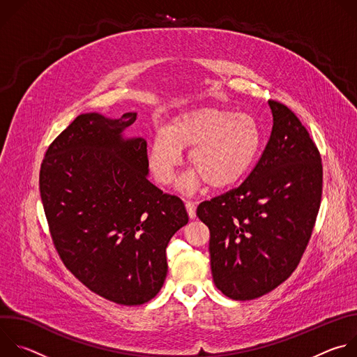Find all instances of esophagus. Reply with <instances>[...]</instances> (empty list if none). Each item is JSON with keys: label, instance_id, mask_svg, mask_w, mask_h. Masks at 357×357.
Here are the masks:
<instances>
[{"label": "esophagus", "instance_id": "esophagus-1", "mask_svg": "<svg viewBox=\"0 0 357 357\" xmlns=\"http://www.w3.org/2000/svg\"><path fill=\"white\" fill-rule=\"evenodd\" d=\"M185 206H186V211H188V215L190 219H195L196 218V206L193 202H185Z\"/></svg>", "mask_w": 357, "mask_h": 357}]
</instances>
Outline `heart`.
<instances>
[{"instance_id":"b5f03b06","label":"heart","mask_w":357,"mask_h":357,"mask_svg":"<svg viewBox=\"0 0 357 357\" xmlns=\"http://www.w3.org/2000/svg\"><path fill=\"white\" fill-rule=\"evenodd\" d=\"M263 144L260 126L248 114L219 107H196L176 114L152 138L148 164L161 185H171L182 164L183 149L195 168L181 182L185 192L209 183L223 189L238 182L256 162Z\"/></svg>"}]
</instances>
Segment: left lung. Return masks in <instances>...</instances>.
Returning <instances> with one entry per match:
<instances>
[{
    "label": "left lung",
    "instance_id": "1",
    "mask_svg": "<svg viewBox=\"0 0 357 357\" xmlns=\"http://www.w3.org/2000/svg\"><path fill=\"white\" fill-rule=\"evenodd\" d=\"M268 106L273 130L256 168L237 189L196 211L211 230L215 285L236 301L259 298L292 274L321 205L317 145L287 106L271 100Z\"/></svg>",
    "mask_w": 357,
    "mask_h": 357
}]
</instances>
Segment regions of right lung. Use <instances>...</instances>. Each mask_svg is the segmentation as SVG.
Wrapping results in <instances>:
<instances>
[{
    "label": "right lung",
    "mask_w": 357,
    "mask_h": 357,
    "mask_svg": "<svg viewBox=\"0 0 357 357\" xmlns=\"http://www.w3.org/2000/svg\"><path fill=\"white\" fill-rule=\"evenodd\" d=\"M137 113L77 116L50 144L40 199L65 266L90 291L141 305L164 285L167 245L189 218L183 202L148 181L146 141L126 137Z\"/></svg>",
    "instance_id": "1"
}]
</instances>
